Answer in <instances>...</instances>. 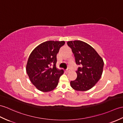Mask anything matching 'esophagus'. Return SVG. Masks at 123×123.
<instances>
[{
    "mask_svg": "<svg viewBox=\"0 0 123 123\" xmlns=\"http://www.w3.org/2000/svg\"><path fill=\"white\" fill-rule=\"evenodd\" d=\"M70 71V68H68L67 70H66L65 71V72L67 73H68V72H69Z\"/></svg>",
    "mask_w": 123,
    "mask_h": 123,
    "instance_id": "1",
    "label": "esophagus"
}]
</instances>
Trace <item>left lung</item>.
Wrapping results in <instances>:
<instances>
[{"mask_svg": "<svg viewBox=\"0 0 123 123\" xmlns=\"http://www.w3.org/2000/svg\"><path fill=\"white\" fill-rule=\"evenodd\" d=\"M74 55L76 64L80 65L77 78L71 81V86L77 91H86L92 88L101 78L104 61L94 49L80 40L68 41Z\"/></svg>", "mask_w": 123, "mask_h": 123, "instance_id": "1", "label": "left lung"}]
</instances>
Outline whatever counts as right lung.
Here are the masks:
<instances>
[{"mask_svg":"<svg viewBox=\"0 0 123 123\" xmlns=\"http://www.w3.org/2000/svg\"><path fill=\"white\" fill-rule=\"evenodd\" d=\"M64 44V41L44 42L34 49L29 56L26 65L27 74L31 83L41 92L55 89L63 74V70L57 69L55 65L57 53Z\"/></svg>","mask_w":123,"mask_h":123,"instance_id":"1","label":"right lung"}]
</instances>
